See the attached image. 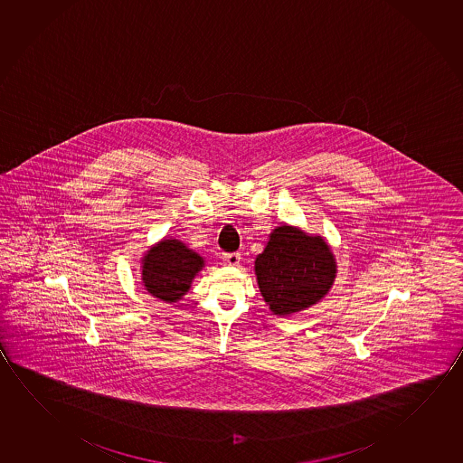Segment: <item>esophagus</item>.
<instances>
[{"label":"esophagus","instance_id":"esophagus-1","mask_svg":"<svg viewBox=\"0 0 463 463\" xmlns=\"http://www.w3.org/2000/svg\"><path fill=\"white\" fill-rule=\"evenodd\" d=\"M222 260L229 266H237V264L241 263V253H235V251L234 253H224Z\"/></svg>","mask_w":463,"mask_h":463}]
</instances>
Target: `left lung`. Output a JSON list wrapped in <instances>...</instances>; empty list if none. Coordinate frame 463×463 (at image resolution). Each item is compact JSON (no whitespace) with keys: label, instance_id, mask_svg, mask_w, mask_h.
Segmentation results:
<instances>
[{"label":"left lung","instance_id":"obj_1","mask_svg":"<svg viewBox=\"0 0 463 463\" xmlns=\"http://www.w3.org/2000/svg\"><path fill=\"white\" fill-rule=\"evenodd\" d=\"M258 285L270 311L278 316L298 313L326 297L336 266L324 239L280 226L255 261Z\"/></svg>","mask_w":463,"mask_h":463}]
</instances>
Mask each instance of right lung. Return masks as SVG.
I'll list each match as a JSON object with an SVG mask.
<instances>
[{
  "label": "right lung",
  "mask_w": 463,
  "mask_h": 463,
  "mask_svg": "<svg viewBox=\"0 0 463 463\" xmlns=\"http://www.w3.org/2000/svg\"><path fill=\"white\" fill-rule=\"evenodd\" d=\"M203 266V260L184 243L164 241L147 251L143 263L146 290L158 299L175 303L181 298Z\"/></svg>",
  "instance_id": "right-lung-1"
}]
</instances>
